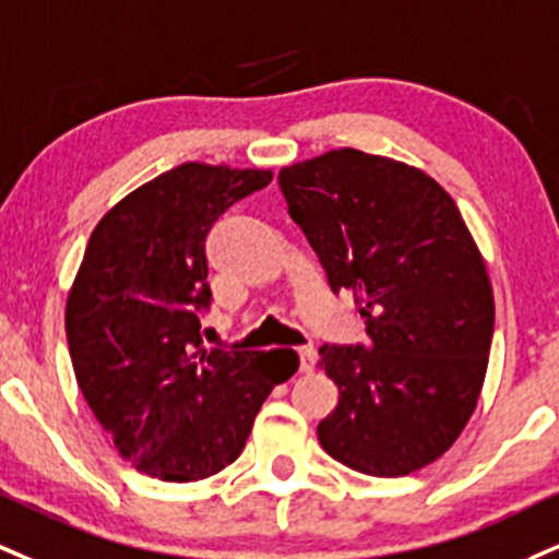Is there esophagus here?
Segmentation results:
<instances>
[{
    "instance_id": "34e87169",
    "label": "esophagus",
    "mask_w": 559,
    "mask_h": 559,
    "mask_svg": "<svg viewBox=\"0 0 559 559\" xmlns=\"http://www.w3.org/2000/svg\"><path fill=\"white\" fill-rule=\"evenodd\" d=\"M314 365H318V352L312 346L299 348V369L301 372H312Z\"/></svg>"
}]
</instances>
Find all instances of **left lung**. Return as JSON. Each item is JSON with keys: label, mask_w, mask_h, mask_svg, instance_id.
Segmentation results:
<instances>
[{"label": "left lung", "mask_w": 559, "mask_h": 559, "mask_svg": "<svg viewBox=\"0 0 559 559\" xmlns=\"http://www.w3.org/2000/svg\"><path fill=\"white\" fill-rule=\"evenodd\" d=\"M278 185L369 338L320 346L341 390L320 445L354 472L412 474L453 445L479 401L495 333L481 254L453 198L401 160L341 147L286 166Z\"/></svg>", "instance_id": "1"}]
</instances>
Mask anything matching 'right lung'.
<instances>
[{
  "mask_svg": "<svg viewBox=\"0 0 559 559\" xmlns=\"http://www.w3.org/2000/svg\"><path fill=\"white\" fill-rule=\"evenodd\" d=\"M271 171L181 164L127 194L87 239L67 297V344L87 406L119 455L164 481L239 459L284 372L273 352L205 348V239Z\"/></svg>",
  "mask_w": 559,
  "mask_h": 559,
  "instance_id": "1",
  "label": "right lung"
}]
</instances>
